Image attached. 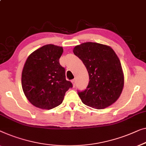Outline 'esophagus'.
Returning <instances> with one entry per match:
<instances>
[{"label":"esophagus","mask_w":146,"mask_h":146,"mask_svg":"<svg viewBox=\"0 0 146 146\" xmlns=\"http://www.w3.org/2000/svg\"><path fill=\"white\" fill-rule=\"evenodd\" d=\"M72 82L73 86H76V79H74L73 80H72Z\"/></svg>","instance_id":"esophagus-1"}]
</instances>
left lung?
<instances>
[{
	"instance_id": "1",
	"label": "left lung",
	"mask_w": 146,
	"mask_h": 146,
	"mask_svg": "<svg viewBox=\"0 0 146 146\" xmlns=\"http://www.w3.org/2000/svg\"><path fill=\"white\" fill-rule=\"evenodd\" d=\"M87 68L90 82L85 90L78 91L84 104L103 109L117 100L124 86V74L119 58L113 48L87 42L73 50Z\"/></svg>"
}]
</instances>
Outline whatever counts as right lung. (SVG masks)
<instances>
[{
    "label": "right lung",
    "instance_id": "obj_1",
    "mask_svg": "<svg viewBox=\"0 0 146 146\" xmlns=\"http://www.w3.org/2000/svg\"><path fill=\"white\" fill-rule=\"evenodd\" d=\"M62 52V47L49 44L33 52L26 61L22 89L29 102L38 108L48 110L58 106L65 93L73 87L59 63Z\"/></svg>",
    "mask_w": 146,
    "mask_h": 146
}]
</instances>
